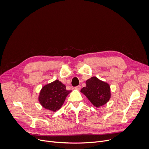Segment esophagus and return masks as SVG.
Masks as SVG:
<instances>
[{
  "label": "esophagus",
  "mask_w": 149,
  "mask_h": 149,
  "mask_svg": "<svg viewBox=\"0 0 149 149\" xmlns=\"http://www.w3.org/2000/svg\"><path fill=\"white\" fill-rule=\"evenodd\" d=\"M75 90H79L81 89V86H77L75 87Z\"/></svg>",
  "instance_id": "esophagus-1"
}]
</instances>
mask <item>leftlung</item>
Listing matches in <instances>:
<instances>
[{
  "label": "left lung",
  "mask_w": 149,
  "mask_h": 149,
  "mask_svg": "<svg viewBox=\"0 0 149 149\" xmlns=\"http://www.w3.org/2000/svg\"><path fill=\"white\" fill-rule=\"evenodd\" d=\"M86 87L81 92L84 94L95 107H100L107 104L111 96L110 86L106 82L93 77L86 82Z\"/></svg>",
  "instance_id": "obj_1"
}]
</instances>
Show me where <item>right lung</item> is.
Wrapping results in <instances>:
<instances>
[{
    "mask_svg": "<svg viewBox=\"0 0 149 149\" xmlns=\"http://www.w3.org/2000/svg\"><path fill=\"white\" fill-rule=\"evenodd\" d=\"M71 91L67 90L65 85L56 79L42 88L38 101L44 109L55 112L61 109Z\"/></svg>",
    "mask_w": 149,
    "mask_h": 149,
    "instance_id": "obj_1",
    "label": "right lung"
}]
</instances>
